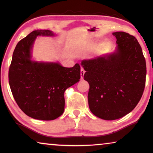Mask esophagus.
I'll return each mask as SVG.
<instances>
[{
    "label": "esophagus",
    "mask_w": 153,
    "mask_h": 153,
    "mask_svg": "<svg viewBox=\"0 0 153 153\" xmlns=\"http://www.w3.org/2000/svg\"><path fill=\"white\" fill-rule=\"evenodd\" d=\"M81 78L83 79V76H84V74H85V70H83V68H81Z\"/></svg>",
    "instance_id": "esophagus-1"
}]
</instances>
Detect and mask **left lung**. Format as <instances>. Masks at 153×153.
<instances>
[{
	"label": "left lung",
	"instance_id": "left-lung-1",
	"mask_svg": "<svg viewBox=\"0 0 153 153\" xmlns=\"http://www.w3.org/2000/svg\"><path fill=\"white\" fill-rule=\"evenodd\" d=\"M115 52L83 60V78L88 82L91 111L98 118L113 120L136 107L146 84V64L139 42L133 35L115 32Z\"/></svg>",
	"mask_w": 153,
	"mask_h": 153
}]
</instances>
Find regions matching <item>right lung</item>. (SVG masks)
Here are the masks:
<instances>
[{"instance_id":"1","label":"right lung","mask_w":153,"mask_h":153,"mask_svg":"<svg viewBox=\"0 0 153 153\" xmlns=\"http://www.w3.org/2000/svg\"><path fill=\"white\" fill-rule=\"evenodd\" d=\"M53 36L49 30H36L19 42L9 69V83L16 104L27 116L52 120L65 109L64 93L79 81L81 68L76 63L65 68L59 62H35L31 49L37 36Z\"/></svg>"}]
</instances>
